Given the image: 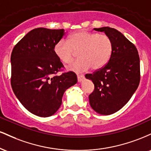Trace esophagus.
<instances>
[{
    "label": "esophagus",
    "mask_w": 151,
    "mask_h": 151,
    "mask_svg": "<svg viewBox=\"0 0 151 151\" xmlns=\"http://www.w3.org/2000/svg\"><path fill=\"white\" fill-rule=\"evenodd\" d=\"M84 77L83 75H77V80L79 82H81L84 79Z\"/></svg>",
    "instance_id": "obj_1"
}]
</instances>
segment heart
Segmentation results:
<instances>
[{"instance_id": "obj_1", "label": "heart", "mask_w": 151, "mask_h": 151, "mask_svg": "<svg viewBox=\"0 0 151 151\" xmlns=\"http://www.w3.org/2000/svg\"><path fill=\"white\" fill-rule=\"evenodd\" d=\"M74 52H79V60L67 67L72 72H82L90 67L98 70L104 67L111 57L113 43L109 36L81 30L68 37V42L60 40L54 46V52L60 61L70 64L73 60Z\"/></svg>"}]
</instances>
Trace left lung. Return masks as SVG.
I'll list each match as a JSON object with an SVG mask.
<instances>
[{
	"label": "left lung",
	"mask_w": 151,
	"mask_h": 151,
	"mask_svg": "<svg viewBox=\"0 0 151 151\" xmlns=\"http://www.w3.org/2000/svg\"><path fill=\"white\" fill-rule=\"evenodd\" d=\"M93 30L111 38L113 52L104 67L85 75L94 84L89 103L96 113L110 115L128 103L139 85V55L134 45L116 29L103 27Z\"/></svg>",
	"instance_id": "left-lung-1"
}]
</instances>
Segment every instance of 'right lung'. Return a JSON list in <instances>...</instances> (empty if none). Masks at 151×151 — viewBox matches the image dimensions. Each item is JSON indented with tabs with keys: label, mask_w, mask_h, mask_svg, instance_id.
Masks as SVG:
<instances>
[{
	"label": "right lung",
	"mask_w": 151,
	"mask_h": 151,
	"mask_svg": "<svg viewBox=\"0 0 151 151\" xmlns=\"http://www.w3.org/2000/svg\"><path fill=\"white\" fill-rule=\"evenodd\" d=\"M65 34L64 29H33L12 52V89L22 105L37 116L56 113L65 91L77 82L72 72L55 75L63 65L54 52V46Z\"/></svg>",
	"instance_id": "add662e5"
}]
</instances>
